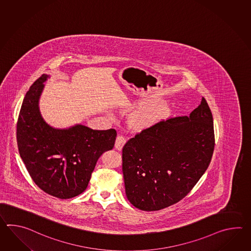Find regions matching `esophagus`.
I'll return each instance as SVG.
<instances>
[{"mask_svg":"<svg viewBox=\"0 0 251 251\" xmlns=\"http://www.w3.org/2000/svg\"><path fill=\"white\" fill-rule=\"evenodd\" d=\"M126 138L123 136V135H119L117 138H116V140H115V148H116V150L118 151H121L122 149H123V146L124 144L126 143Z\"/></svg>","mask_w":251,"mask_h":251,"instance_id":"1","label":"esophagus"}]
</instances>
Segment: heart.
Returning a JSON list of instances; mask_svg holds the SVG:
<instances>
[{"mask_svg":"<svg viewBox=\"0 0 251 251\" xmlns=\"http://www.w3.org/2000/svg\"><path fill=\"white\" fill-rule=\"evenodd\" d=\"M159 110H160V109H159ZM156 112H152V113H149V114H145V115H141V116H139V123H151V121L153 120V118H154V116H155V114H156Z\"/></svg>","mask_w":251,"mask_h":251,"instance_id":"b5f03b06","label":"heart"}]
</instances>
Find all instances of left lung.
<instances>
[{"label":"left lung","instance_id":"left-lung-1","mask_svg":"<svg viewBox=\"0 0 251 251\" xmlns=\"http://www.w3.org/2000/svg\"><path fill=\"white\" fill-rule=\"evenodd\" d=\"M214 145L213 119L204 97L189 117L168 118L143 128L123 148L129 202L155 212L184 199L206 171Z\"/></svg>","mask_w":251,"mask_h":251}]
</instances>
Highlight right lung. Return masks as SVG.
Segmentation results:
<instances>
[{
    "label": "right lung",
    "instance_id": "obj_1",
    "mask_svg": "<svg viewBox=\"0 0 251 251\" xmlns=\"http://www.w3.org/2000/svg\"><path fill=\"white\" fill-rule=\"evenodd\" d=\"M48 75L38 78L24 97L17 122L20 156L40 189L59 199L82 194L96 162L112 150L114 128L97 130L76 125L67 129L51 128L39 110V98Z\"/></svg>",
    "mask_w": 251,
    "mask_h": 251
}]
</instances>
